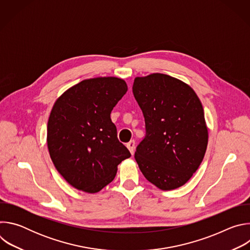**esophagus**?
I'll list each match as a JSON object with an SVG mask.
<instances>
[{"instance_id": "obj_1", "label": "esophagus", "mask_w": 250, "mask_h": 250, "mask_svg": "<svg viewBox=\"0 0 250 250\" xmlns=\"http://www.w3.org/2000/svg\"><path fill=\"white\" fill-rule=\"evenodd\" d=\"M126 147L128 148L129 152H130L131 154H133V153H134V147H135V141H134V140H130L129 142H127V144H126Z\"/></svg>"}]
</instances>
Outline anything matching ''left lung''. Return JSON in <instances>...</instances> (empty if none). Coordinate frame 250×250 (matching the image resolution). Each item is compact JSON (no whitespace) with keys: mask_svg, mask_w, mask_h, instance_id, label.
I'll use <instances>...</instances> for the list:
<instances>
[{"mask_svg":"<svg viewBox=\"0 0 250 250\" xmlns=\"http://www.w3.org/2000/svg\"><path fill=\"white\" fill-rule=\"evenodd\" d=\"M133 96L146 122L134 158L146 179L161 190L183 186L206 153L208 129L194 90L171 76L136 77Z\"/></svg>","mask_w":250,"mask_h":250,"instance_id":"obj_1","label":"left lung"}]
</instances>
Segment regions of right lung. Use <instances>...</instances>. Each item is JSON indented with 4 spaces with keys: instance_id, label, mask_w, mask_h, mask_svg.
<instances>
[{
    "instance_id": "right-lung-1",
    "label": "right lung",
    "mask_w": 250,
    "mask_h": 250,
    "mask_svg": "<svg viewBox=\"0 0 250 250\" xmlns=\"http://www.w3.org/2000/svg\"><path fill=\"white\" fill-rule=\"evenodd\" d=\"M127 91L116 77L83 80L55 102L47 124L51 160L74 188L97 193L111 183L118 165L130 157L111 120L114 106Z\"/></svg>"
}]
</instances>
